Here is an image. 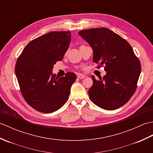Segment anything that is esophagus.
Returning a JSON list of instances; mask_svg holds the SVG:
<instances>
[{"label": "esophagus", "instance_id": "obj_1", "mask_svg": "<svg viewBox=\"0 0 153 153\" xmlns=\"http://www.w3.org/2000/svg\"><path fill=\"white\" fill-rule=\"evenodd\" d=\"M77 78H79V79H83L85 77V76L82 74H78L77 75Z\"/></svg>", "mask_w": 153, "mask_h": 153}]
</instances>
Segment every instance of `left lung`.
<instances>
[{
  "label": "left lung",
  "mask_w": 153,
  "mask_h": 153,
  "mask_svg": "<svg viewBox=\"0 0 153 153\" xmlns=\"http://www.w3.org/2000/svg\"><path fill=\"white\" fill-rule=\"evenodd\" d=\"M93 50V60L99 68L105 65L106 74L93 84L88 93L91 100L105 110H116L134 95L141 71V62L131 45L119 35L106 27L79 31Z\"/></svg>",
  "instance_id": "1"
}]
</instances>
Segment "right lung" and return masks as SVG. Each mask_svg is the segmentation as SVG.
<instances>
[{
    "instance_id": "right-lung-1",
    "label": "right lung",
    "mask_w": 153,
    "mask_h": 153,
    "mask_svg": "<svg viewBox=\"0 0 153 153\" xmlns=\"http://www.w3.org/2000/svg\"><path fill=\"white\" fill-rule=\"evenodd\" d=\"M70 41V31L50 32L30 41L16 61L15 74L20 92L39 112L56 111L69 98L76 75L67 72L58 78L52 70L57 61L63 59Z\"/></svg>"
}]
</instances>
